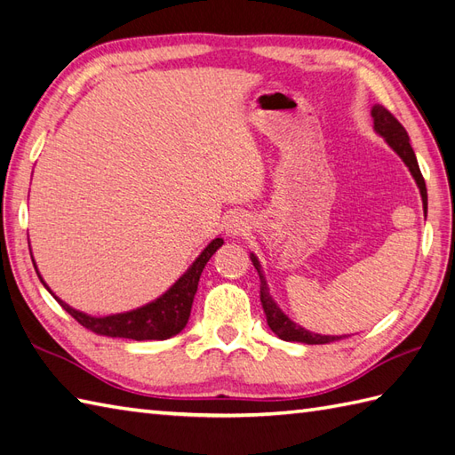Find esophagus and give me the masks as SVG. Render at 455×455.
I'll list each match as a JSON object with an SVG mask.
<instances>
[{
  "mask_svg": "<svg viewBox=\"0 0 455 455\" xmlns=\"http://www.w3.org/2000/svg\"><path fill=\"white\" fill-rule=\"evenodd\" d=\"M247 231H249V218L245 214H234V216L228 218V221H226V234L228 235L239 237V235H245Z\"/></svg>",
  "mask_w": 455,
  "mask_h": 455,
  "instance_id": "obj_1",
  "label": "esophagus"
}]
</instances>
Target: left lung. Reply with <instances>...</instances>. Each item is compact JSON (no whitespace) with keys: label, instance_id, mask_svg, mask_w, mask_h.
I'll return each instance as SVG.
<instances>
[{"label":"left lung","instance_id":"obj_1","mask_svg":"<svg viewBox=\"0 0 455 455\" xmlns=\"http://www.w3.org/2000/svg\"><path fill=\"white\" fill-rule=\"evenodd\" d=\"M372 117H374L376 132H380V135L387 140V144H390V147L397 152V156H400L405 162L409 172H411V175L415 177L420 196H423V206H425V214H427V185H425V180H423V173H420V170H419L415 152L411 148V144H409V135H407L405 127L390 112H387L384 106H374L372 108ZM251 260H252L254 268L259 270V275H260V303H262L264 315H266V323H268L270 330L274 331L275 336L285 339V341L311 343V346H316V343H331V341H338L339 338H346V336L313 334V331H308L301 326H297L295 323H291V320L280 311L278 305L272 301V297L268 293V285H266V280H264V275L260 272V264H259V260H257V257H254V254H251Z\"/></svg>","mask_w":455,"mask_h":455}]
</instances>
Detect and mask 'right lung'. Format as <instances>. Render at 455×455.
Instances as JSON below:
<instances>
[{"instance_id": "1", "label": "right lung", "mask_w": 455, "mask_h": 455, "mask_svg": "<svg viewBox=\"0 0 455 455\" xmlns=\"http://www.w3.org/2000/svg\"><path fill=\"white\" fill-rule=\"evenodd\" d=\"M221 245H224V239L220 237L214 239L201 252V257L193 262L191 268L187 270L168 291H165L160 299H156V301L148 303L147 307L137 308V311L96 318V316H88L75 311V308H71L69 305H65L61 299L58 297L55 299H58V303L76 320V323L84 326L86 330L94 331L98 336L127 338V339H137V341L168 339L175 334H180V331L185 328L187 320H189V315H191V305L196 293L198 280H201V274L210 257H212Z\"/></svg>"}]
</instances>
